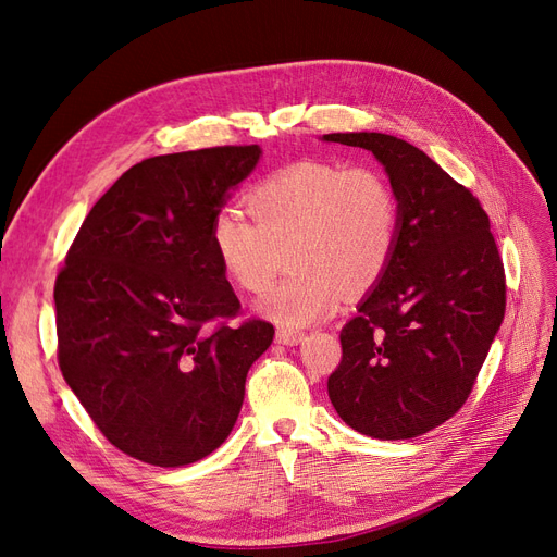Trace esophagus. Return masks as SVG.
I'll return each instance as SVG.
<instances>
[{
	"label": "esophagus",
	"instance_id": "34e87169",
	"mask_svg": "<svg viewBox=\"0 0 557 557\" xmlns=\"http://www.w3.org/2000/svg\"><path fill=\"white\" fill-rule=\"evenodd\" d=\"M301 339H305V332L301 330H293V327H281L276 332V342L285 344V346H297Z\"/></svg>",
	"mask_w": 557,
	"mask_h": 557
}]
</instances>
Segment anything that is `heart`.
<instances>
[{"label": "heart", "instance_id": "1", "mask_svg": "<svg viewBox=\"0 0 557 557\" xmlns=\"http://www.w3.org/2000/svg\"><path fill=\"white\" fill-rule=\"evenodd\" d=\"M246 207L256 223L223 209L211 223V244L230 278L252 295L272 285L288 250L293 269L260 301V311L285 327L330 315L344 290H372L393 262L401 209L372 166L301 162L258 183Z\"/></svg>", "mask_w": 557, "mask_h": 557}]
</instances>
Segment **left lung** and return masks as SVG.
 Returning <instances> with one entry per match:
<instances>
[{
	"instance_id": "8db88e82",
	"label": "left lung",
	"mask_w": 557,
	"mask_h": 557,
	"mask_svg": "<svg viewBox=\"0 0 557 557\" xmlns=\"http://www.w3.org/2000/svg\"><path fill=\"white\" fill-rule=\"evenodd\" d=\"M372 150L399 199L391 267L344 325L327 393L346 425L413 440L462 409L507 309V278L481 201L423 150L381 132L325 134Z\"/></svg>"
}]
</instances>
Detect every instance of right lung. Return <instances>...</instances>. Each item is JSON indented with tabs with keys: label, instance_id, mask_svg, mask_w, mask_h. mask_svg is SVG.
I'll use <instances>...</instances> for the list:
<instances>
[{
	"label": "right lung",
	"instance_id": "1",
	"mask_svg": "<svg viewBox=\"0 0 557 557\" xmlns=\"http://www.w3.org/2000/svg\"><path fill=\"white\" fill-rule=\"evenodd\" d=\"M260 148L215 146L134 164L83 221L55 278L58 362L107 440L183 467L221 446L274 325L239 315L211 223Z\"/></svg>",
	"mask_w": 557,
	"mask_h": 557
}]
</instances>
